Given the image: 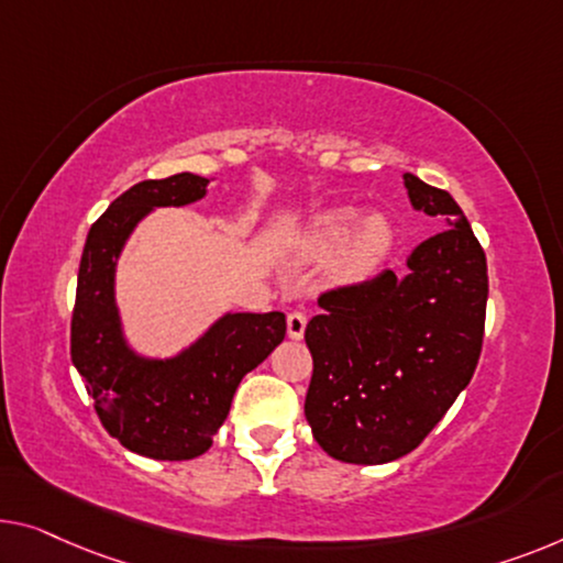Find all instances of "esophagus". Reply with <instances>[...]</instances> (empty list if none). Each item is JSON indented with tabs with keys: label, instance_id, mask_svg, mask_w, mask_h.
<instances>
[{
	"label": "esophagus",
	"instance_id": "1",
	"mask_svg": "<svg viewBox=\"0 0 563 563\" xmlns=\"http://www.w3.org/2000/svg\"><path fill=\"white\" fill-rule=\"evenodd\" d=\"M306 323H308V318H306V313H300V310H292V313H288V339H292V341L303 339Z\"/></svg>",
	"mask_w": 563,
	"mask_h": 563
}]
</instances>
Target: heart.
<instances>
[{"label": "heart", "mask_w": 563, "mask_h": 563, "mask_svg": "<svg viewBox=\"0 0 563 563\" xmlns=\"http://www.w3.org/2000/svg\"><path fill=\"white\" fill-rule=\"evenodd\" d=\"M300 257L325 260L335 255L333 273L343 283L374 278L394 250V228L387 214L343 205L329 207L310 220L296 238Z\"/></svg>", "instance_id": "obj_1"}]
</instances>
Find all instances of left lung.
<instances>
[{
  "label": "left lung",
  "mask_w": 563,
  "mask_h": 563,
  "mask_svg": "<svg viewBox=\"0 0 563 563\" xmlns=\"http://www.w3.org/2000/svg\"><path fill=\"white\" fill-rule=\"evenodd\" d=\"M412 209L444 230L407 257L405 275L318 298L306 325L313 376L306 419L341 463L384 465L412 452L463 391L481 358L488 265L448 191L405 174Z\"/></svg>",
  "instance_id": "obj_1"
}]
</instances>
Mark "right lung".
Listing matches in <instances>:
<instances>
[{"mask_svg": "<svg viewBox=\"0 0 563 563\" xmlns=\"http://www.w3.org/2000/svg\"><path fill=\"white\" fill-rule=\"evenodd\" d=\"M212 179L181 172L146 179L111 201L82 247L70 325V356L111 438L151 460L205 455L242 376L285 339V313L228 310L189 346L148 356L125 335L115 273L141 220L158 207H187L207 197Z\"/></svg>", "mask_w": 563, "mask_h": 563, "instance_id": "1", "label": "right lung"}]
</instances>
